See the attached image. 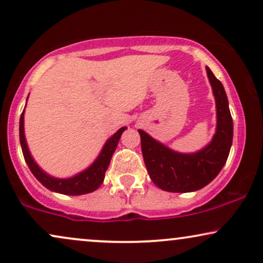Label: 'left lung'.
<instances>
[{
  "instance_id": "8db88e82",
  "label": "left lung",
  "mask_w": 263,
  "mask_h": 263,
  "mask_svg": "<svg viewBox=\"0 0 263 263\" xmlns=\"http://www.w3.org/2000/svg\"><path fill=\"white\" fill-rule=\"evenodd\" d=\"M207 77L216 100L217 125L212 140L193 154H181L155 140L139 129L145 166L151 180L170 193H191L202 189L218 176L233 142V119L228 97L222 83L206 67Z\"/></svg>"
}]
</instances>
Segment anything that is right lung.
Returning <instances> with one entry per match:
<instances>
[{"mask_svg": "<svg viewBox=\"0 0 263 263\" xmlns=\"http://www.w3.org/2000/svg\"><path fill=\"white\" fill-rule=\"evenodd\" d=\"M28 101V99H27ZM25 111V109H24ZM24 111L21 116V121H19V139H21V146L23 155H24V160L27 162L29 170L34 174V177L40 181V183L48 190L54 191V193L63 194V195H84V194H89L99 189V186L103 183L105 179V173L107 168L109 166V162L115 154L117 145H118L119 139H121L122 133L125 130L126 126L117 130L112 135L106 144L103 145L101 152L97 156L95 161L92 162L91 166H89L86 170H84L80 173L70 178H56L47 174L46 172L42 171L39 164L32 158L30 151H29L27 140H25L24 134Z\"/></svg>", "mask_w": 263, "mask_h": 263, "instance_id": "1", "label": "right lung"}]
</instances>
